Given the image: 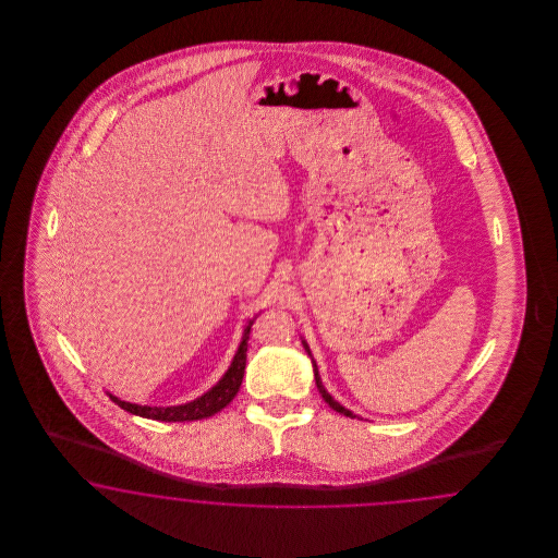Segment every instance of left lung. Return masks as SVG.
Returning <instances> with one entry per match:
<instances>
[{"mask_svg":"<svg viewBox=\"0 0 558 558\" xmlns=\"http://www.w3.org/2000/svg\"><path fill=\"white\" fill-rule=\"evenodd\" d=\"M304 350L308 352V355H311V350H308V345H306V341H303ZM313 372H315V383H317V389H319V392H322L323 399H325V403L327 405L331 407V409H336L338 413H341V415H345V417H355L354 413L350 411V409H345V407L339 405L338 401L325 390V387H323L322 383V376H319V371H317V364H315V360H313Z\"/></svg>","mask_w":558,"mask_h":558,"instance_id":"8db88e82","label":"left lung"}]
</instances>
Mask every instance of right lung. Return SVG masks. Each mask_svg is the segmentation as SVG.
<instances>
[{"label": "right lung", "mask_w": 558, "mask_h": 558, "mask_svg": "<svg viewBox=\"0 0 558 558\" xmlns=\"http://www.w3.org/2000/svg\"><path fill=\"white\" fill-rule=\"evenodd\" d=\"M252 325L254 319H250L245 331H243V338L239 343V350H236L235 357L229 366V371L222 374L219 383L204 392L203 397L190 401L186 405H173V407H149V405H135V403H126V401H120L119 397L110 395V399L124 411L138 415V417H147V420H155V422H196V420H204V417H210L215 413H219L220 409L229 405L233 399H235L239 387H241V380H243V374H245V362H247V341H250V331H252Z\"/></svg>", "instance_id": "obj_1"}]
</instances>
